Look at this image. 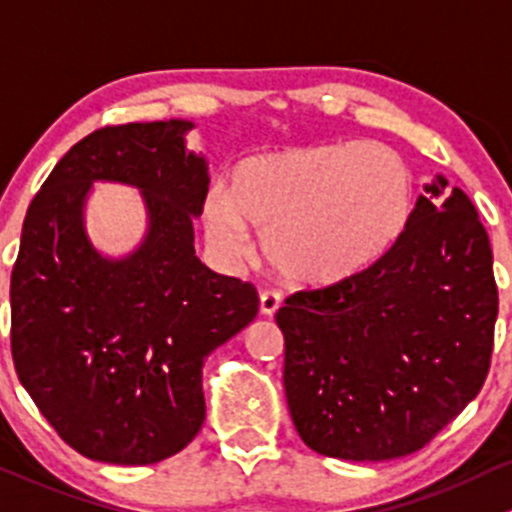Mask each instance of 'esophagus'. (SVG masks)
<instances>
[{"instance_id":"34e87169","label":"esophagus","mask_w":512,"mask_h":512,"mask_svg":"<svg viewBox=\"0 0 512 512\" xmlns=\"http://www.w3.org/2000/svg\"><path fill=\"white\" fill-rule=\"evenodd\" d=\"M278 308H281V295L273 291H263L261 298H258V310H261V315L271 318V315L278 313Z\"/></svg>"}]
</instances>
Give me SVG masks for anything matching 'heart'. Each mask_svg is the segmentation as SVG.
Returning a JSON list of instances; mask_svg holds the SVG:
<instances>
[{"instance_id":"obj_1","label":"heart","mask_w":512,"mask_h":512,"mask_svg":"<svg viewBox=\"0 0 512 512\" xmlns=\"http://www.w3.org/2000/svg\"><path fill=\"white\" fill-rule=\"evenodd\" d=\"M412 209V172L392 147L318 142L244 157L231 170L229 192H207L202 224L224 263L251 254L254 229L278 278L325 291L382 261L407 231Z\"/></svg>"}]
</instances>
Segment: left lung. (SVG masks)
<instances>
[{"mask_svg":"<svg viewBox=\"0 0 512 512\" xmlns=\"http://www.w3.org/2000/svg\"><path fill=\"white\" fill-rule=\"evenodd\" d=\"M436 175L399 244L370 271L286 300L288 409L305 446L389 461L429 444L481 392L498 288L471 199Z\"/></svg>","mask_w":512,"mask_h":512,"instance_id":"obj_1","label":"left lung"}]
</instances>
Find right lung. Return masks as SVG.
Returning <instances> with one entry per match:
<instances>
[{"mask_svg": "<svg viewBox=\"0 0 512 512\" xmlns=\"http://www.w3.org/2000/svg\"><path fill=\"white\" fill-rule=\"evenodd\" d=\"M192 120L103 128L71 147L29 204L12 271L21 387L71 449L118 466L175 456L204 421V360L258 313L254 286L194 254L209 160ZM96 181L141 192L146 234L103 255L85 226Z\"/></svg>", "mask_w": 512, "mask_h": 512, "instance_id": "1", "label": "right lung"}]
</instances>
